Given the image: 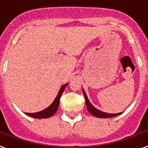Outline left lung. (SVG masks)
Here are the masks:
<instances>
[{
    "instance_id": "1",
    "label": "left lung",
    "mask_w": 148,
    "mask_h": 148,
    "mask_svg": "<svg viewBox=\"0 0 148 148\" xmlns=\"http://www.w3.org/2000/svg\"><path fill=\"white\" fill-rule=\"evenodd\" d=\"M83 94H84V96H85V103H86V108H87V110H88V112L92 114L95 117H97V118H100V119H107V118H113V117H116V116L120 115L121 113L119 114H108V113H104L101 110L96 109V108H94L93 106L92 105L89 100H88V97L85 94V91L83 89Z\"/></svg>"
}]
</instances>
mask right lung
<instances>
[{
  "label": "right lung",
  "mask_w": 148,
  "mask_h": 148,
  "mask_svg": "<svg viewBox=\"0 0 148 148\" xmlns=\"http://www.w3.org/2000/svg\"><path fill=\"white\" fill-rule=\"evenodd\" d=\"M67 85V83L65 84V85H63L61 88H60V92H59V93H58L57 96L56 97V99L53 101L52 104L49 106V108H47L46 109H45V110H41L40 112H37V113H26V114L29 117H32V118H34V119H48V118H50L51 116H52L56 112V110H57L58 108H59V103H60V97L62 96V94H63V91L65 89L66 86Z\"/></svg>",
  "instance_id": "right-lung-1"
}]
</instances>
